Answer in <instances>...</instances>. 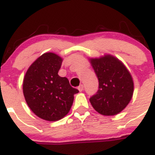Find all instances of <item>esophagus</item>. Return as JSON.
Instances as JSON below:
<instances>
[{"instance_id":"esophagus-1","label":"esophagus","mask_w":155,"mask_h":155,"mask_svg":"<svg viewBox=\"0 0 155 155\" xmlns=\"http://www.w3.org/2000/svg\"><path fill=\"white\" fill-rule=\"evenodd\" d=\"M78 89L79 90V91H82L84 90V85H83V84H80V85L78 86Z\"/></svg>"}]
</instances>
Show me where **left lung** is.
<instances>
[{
    "instance_id": "left-lung-1",
    "label": "left lung",
    "mask_w": 155,
    "mask_h": 155,
    "mask_svg": "<svg viewBox=\"0 0 155 155\" xmlns=\"http://www.w3.org/2000/svg\"><path fill=\"white\" fill-rule=\"evenodd\" d=\"M98 80V90L90 98L92 107L103 116H115L124 110L134 94L130 71L118 58L109 54L90 58Z\"/></svg>"
}]
</instances>
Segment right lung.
<instances>
[{"label": "right lung", "mask_w": 155, "mask_h": 155, "mask_svg": "<svg viewBox=\"0 0 155 155\" xmlns=\"http://www.w3.org/2000/svg\"><path fill=\"white\" fill-rule=\"evenodd\" d=\"M63 59L53 53H43L31 64L23 80L27 105L38 117L57 121L69 113L74 94L79 91L67 78L58 74Z\"/></svg>", "instance_id": "1"}]
</instances>
